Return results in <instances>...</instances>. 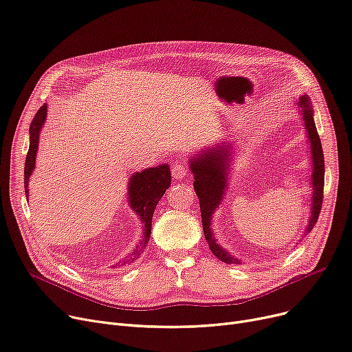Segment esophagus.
Here are the masks:
<instances>
[{"label":"esophagus","instance_id":"obj_1","mask_svg":"<svg viewBox=\"0 0 352 352\" xmlns=\"http://www.w3.org/2000/svg\"><path fill=\"white\" fill-rule=\"evenodd\" d=\"M171 173H173V177H174L175 179H182V178H187V177H188V168H187L184 164L175 162V164L173 165Z\"/></svg>","mask_w":352,"mask_h":352}]
</instances>
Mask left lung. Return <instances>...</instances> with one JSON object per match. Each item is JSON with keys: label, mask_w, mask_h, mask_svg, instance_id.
<instances>
[{"label": "left lung", "mask_w": 352, "mask_h": 352, "mask_svg": "<svg viewBox=\"0 0 352 352\" xmlns=\"http://www.w3.org/2000/svg\"><path fill=\"white\" fill-rule=\"evenodd\" d=\"M298 108L311 145L312 198L309 223L307 228H305V234H308L312 232L314 226L316 224L320 207H322L325 162L322 145H320V140L314 120V109L308 95L299 98ZM232 155L233 141H220V144L212 145L211 148H206L198 152V154H194V157L190 158V170L194 175V190L198 197V201H200L203 230L210 250L224 263L240 265L239 258L232 256L224 248H221L212 234V214L216 212V210L223 203V198L228 186V174H230L232 168L230 164L233 161Z\"/></svg>", "instance_id": "obj_1"}]
</instances>
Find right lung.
Wrapping results in <instances>:
<instances>
[{
	"instance_id": "add662e5",
	"label": "right lung",
	"mask_w": 352,
	"mask_h": 352,
	"mask_svg": "<svg viewBox=\"0 0 352 352\" xmlns=\"http://www.w3.org/2000/svg\"><path fill=\"white\" fill-rule=\"evenodd\" d=\"M45 118H47V104H43L37 111L33 118V122L30 124V148L25 157V166H24V188L25 197L28 200V179L32 177L34 168H36V157L38 149V140H40V131L44 125ZM171 186V173L170 165L162 164L158 166L146 168L144 171L133 173L128 182V204L131 206L132 211H135L136 216L140 217L144 232L142 240L138 248H135L132 252L133 256H140L149 241L151 237V226H152V216H154L155 207L161 197ZM133 262L132 257H125L122 262L115 263L112 267H120L128 263Z\"/></svg>"
}]
</instances>
